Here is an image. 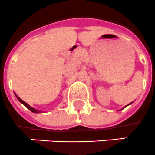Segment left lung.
Returning <instances> with one entry per match:
<instances>
[{"label": "left lung", "mask_w": 155, "mask_h": 155, "mask_svg": "<svg viewBox=\"0 0 155 155\" xmlns=\"http://www.w3.org/2000/svg\"><path fill=\"white\" fill-rule=\"evenodd\" d=\"M130 104H131V103H130ZM127 106H128V105H127ZM127 106H125V107H127ZM125 107H124V108H125Z\"/></svg>", "instance_id": "obj_1"}]
</instances>
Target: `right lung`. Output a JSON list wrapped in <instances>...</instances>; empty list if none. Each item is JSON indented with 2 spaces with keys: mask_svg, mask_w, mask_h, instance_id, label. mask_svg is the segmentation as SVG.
Listing matches in <instances>:
<instances>
[{
  "mask_svg": "<svg viewBox=\"0 0 155 155\" xmlns=\"http://www.w3.org/2000/svg\"><path fill=\"white\" fill-rule=\"evenodd\" d=\"M16 96H17V95H16ZM17 98L18 99V100H19V101H20V102H21V103L23 104V105H24V106H25V107H27V108H28V110H29L32 111V112H33V113H41V111L37 110H35V109L33 108V107H31V106H29V105H28V104H27L26 102H25V101H23V100H21V99L19 97H17Z\"/></svg>",
  "mask_w": 155,
  "mask_h": 155,
  "instance_id": "right-lung-1",
  "label": "right lung"
}]
</instances>
